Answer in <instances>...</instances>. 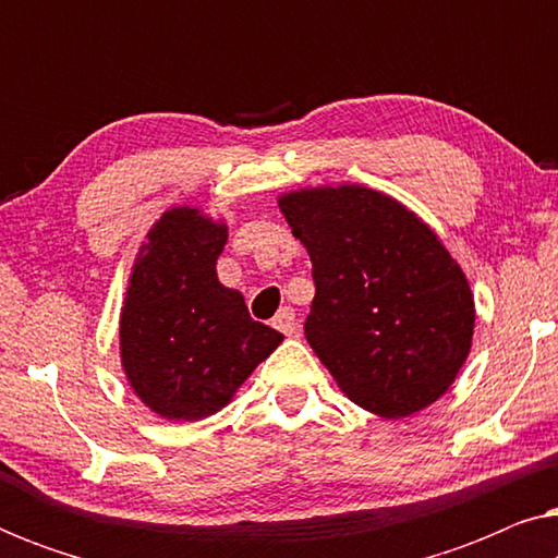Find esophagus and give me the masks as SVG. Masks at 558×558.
I'll return each mask as SVG.
<instances>
[{
  "instance_id": "1",
  "label": "esophagus",
  "mask_w": 558,
  "mask_h": 558,
  "mask_svg": "<svg viewBox=\"0 0 558 558\" xmlns=\"http://www.w3.org/2000/svg\"><path fill=\"white\" fill-rule=\"evenodd\" d=\"M271 325L277 327L279 332L294 335V332H296V315H294V310H292V307H281V310L277 312V317H274Z\"/></svg>"
}]
</instances>
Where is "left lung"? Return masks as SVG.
Listing matches in <instances>:
<instances>
[{"mask_svg": "<svg viewBox=\"0 0 558 558\" xmlns=\"http://www.w3.org/2000/svg\"><path fill=\"white\" fill-rule=\"evenodd\" d=\"M279 208L312 258L304 335L348 399L386 418L437 401L470 353L475 302L432 228L361 185L289 193Z\"/></svg>", "mask_w": 558, "mask_h": 558, "instance_id": "left-lung-1", "label": "left lung"}]
</instances>
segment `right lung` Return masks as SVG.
<instances>
[{
    "instance_id": "obj_1",
    "label": "right lung",
    "mask_w": 558,
    "mask_h": 558,
    "mask_svg": "<svg viewBox=\"0 0 558 558\" xmlns=\"http://www.w3.org/2000/svg\"><path fill=\"white\" fill-rule=\"evenodd\" d=\"M226 239V226L197 210H167L134 266L121 312V363L159 416L197 422L216 414L284 340L251 319L243 296L218 281Z\"/></svg>"
}]
</instances>
